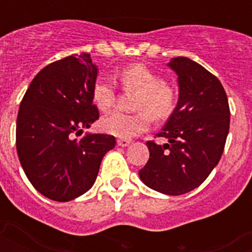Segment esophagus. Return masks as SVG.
Wrapping results in <instances>:
<instances>
[{"mask_svg": "<svg viewBox=\"0 0 252 252\" xmlns=\"http://www.w3.org/2000/svg\"><path fill=\"white\" fill-rule=\"evenodd\" d=\"M117 144H119L120 147H126V146L131 144V140H128V139H119V140H117Z\"/></svg>", "mask_w": 252, "mask_h": 252, "instance_id": "34e87169", "label": "esophagus"}]
</instances>
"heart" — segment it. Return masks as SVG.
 I'll return each mask as SVG.
<instances>
[{"mask_svg":"<svg viewBox=\"0 0 252 252\" xmlns=\"http://www.w3.org/2000/svg\"><path fill=\"white\" fill-rule=\"evenodd\" d=\"M120 83L126 90L137 92L135 109H143L132 115L113 112L101 120V128L109 135L120 139H131L147 131L151 117L155 120L167 119L177 104L175 89L164 82L157 72L143 64H133L120 72ZM93 102L99 110H109L116 104V89L106 78H98L92 90Z\"/></svg>","mask_w":252,"mask_h":252,"instance_id":"b5f03b06","label":"heart"}]
</instances>
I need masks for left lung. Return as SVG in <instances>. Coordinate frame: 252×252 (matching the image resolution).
Wrapping results in <instances>:
<instances>
[{"label": "left lung", "mask_w": 252, "mask_h": 252, "mask_svg": "<svg viewBox=\"0 0 252 252\" xmlns=\"http://www.w3.org/2000/svg\"><path fill=\"white\" fill-rule=\"evenodd\" d=\"M167 66L178 77V101L157 133L167 143H146L150 159L139 177L159 193L181 195L198 188L219 163L229 131V106L222 85L205 67L184 57Z\"/></svg>", "instance_id": "1"}]
</instances>
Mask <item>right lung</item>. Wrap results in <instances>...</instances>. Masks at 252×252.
Instances as JSON below:
<instances>
[{
  "instance_id": "add662e5",
  "label": "right lung",
  "mask_w": 252,
  "mask_h": 252,
  "mask_svg": "<svg viewBox=\"0 0 252 252\" xmlns=\"http://www.w3.org/2000/svg\"><path fill=\"white\" fill-rule=\"evenodd\" d=\"M98 67L89 54L68 57L39 71L20 104L16 147L27 178L50 200L66 202L95 182L104 155L116 139L82 133L98 120L92 90Z\"/></svg>"
}]
</instances>
